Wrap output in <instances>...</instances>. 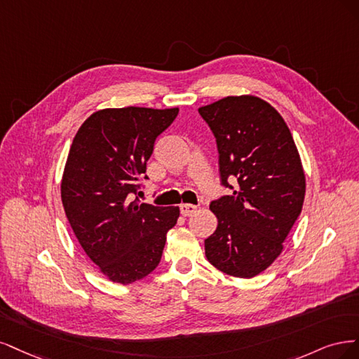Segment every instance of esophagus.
<instances>
[{"label": "esophagus", "mask_w": 359, "mask_h": 359, "mask_svg": "<svg viewBox=\"0 0 359 359\" xmlns=\"http://www.w3.org/2000/svg\"><path fill=\"white\" fill-rule=\"evenodd\" d=\"M195 212H196V205H194V204H182L180 205V213L183 216H191Z\"/></svg>", "instance_id": "34e87169"}]
</instances>
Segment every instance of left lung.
Instances as JSON below:
<instances>
[{"instance_id":"1","label":"left lung","mask_w":359,"mask_h":359,"mask_svg":"<svg viewBox=\"0 0 359 359\" xmlns=\"http://www.w3.org/2000/svg\"><path fill=\"white\" fill-rule=\"evenodd\" d=\"M198 113L216 138L221 182L233 191L210 203L217 228L204 240L205 257L222 273L250 279L280 255L302 213V159L279 111L258 97H226Z\"/></svg>"}]
</instances>
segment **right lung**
<instances>
[{"instance_id": "obj_1", "label": "right lung", "mask_w": 359, "mask_h": 359, "mask_svg": "<svg viewBox=\"0 0 359 359\" xmlns=\"http://www.w3.org/2000/svg\"><path fill=\"white\" fill-rule=\"evenodd\" d=\"M179 109L123 107L92 113L68 152L62 205L90 261L111 282L128 285L152 273L163 257L179 207L131 201L144 176L156 137Z\"/></svg>"}]
</instances>
